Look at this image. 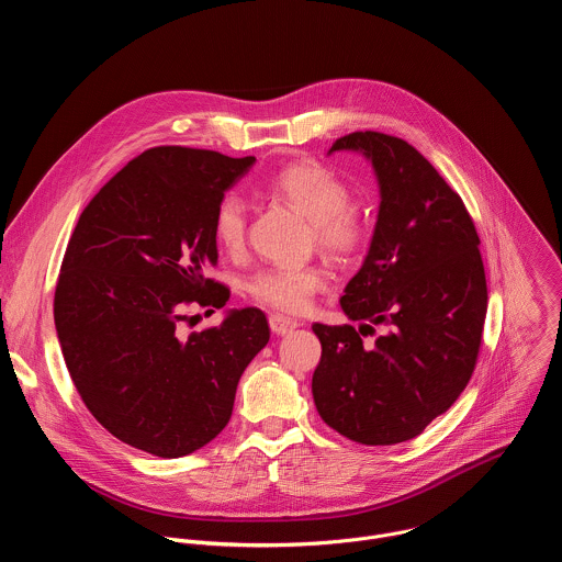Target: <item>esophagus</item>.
<instances>
[{"mask_svg":"<svg viewBox=\"0 0 562 562\" xmlns=\"http://www.w3.org/2000/svg\"><path fill=\"white\" fill-rule=\"evenodd\" d=\"M269 327H271L273 334L286 336V334H291L293 329H297L300 323H297V319L284 317V315H280V313H271V315H269Z\"/></svg>","mask_w":562,"mask_h":562,"instance_id":"esophagus-1","label":"esophagus"}]
</instances>
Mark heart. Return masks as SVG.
<instances>
[{"label":"heart","instance_id":"b5f03b06","mask_svg":"<svg viewBox=\"0 0 562 562\" xmlns=\"http://www.w3.org/2000/svg\"><path fill=\"white\" fill-rule=\"evenodd\" d=\"M269 191L311 220L315 243L331 256L351 258L364 247V217L349 204L351 191L334 171L308 162L291 165L271 178ZM211 231L220 251L235 254L243 249L247 233L245 200L235 193L222 195L213 211ZM327 280L329 271L315 262L300 267H267L247 280V291L260 304L284 313H300Z\"/></svg>","mask_w":562,"mask_h":562}]
</instances>
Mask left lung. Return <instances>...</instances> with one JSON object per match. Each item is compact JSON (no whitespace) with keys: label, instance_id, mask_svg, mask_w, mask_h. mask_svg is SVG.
<instances>
[{"label":"left lung","instance_id":"obj_1","mask_svg":"<svg viewBox=\"0 0 562 562\" xmlns=\"http://www.w3.org/2000/svg\"><path fill=\"white\" fill-rule=\"evenodd\" d=\"M362 150L380 182V211L362 269L340 297L351 325H313L319 418L360 445H395L445 414L477 362L487 315L480 237L462 198L409 142L356 131L331 150ZM373 324L385 334L361 338Z\"/></svg>","mask_w":562,"mask_h":562}]
</instances>
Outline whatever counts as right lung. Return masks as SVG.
Returning a JSON list of instances; mask_svg holds the SVG:
<instances>
[{
    "label": "right lung",
    "instance_id": "1",
    "mask_svg": "<svg viewBox=\"0 0 562 562\" xmlns=\"http://www.w3.org/2000/svg\"><path fill=\"white\" fill-rule=\"evenodd\" d=\"M256 157L153 146L117 171L77 220L53 313L70 380L117 440L159 458L211 442L231 420L239 375L269 342L260 308L180 334L184 308H222L217 200Z\"/></svg>",
    "mask_w": 562,
    "mask_h": 562
}]
</instances>
